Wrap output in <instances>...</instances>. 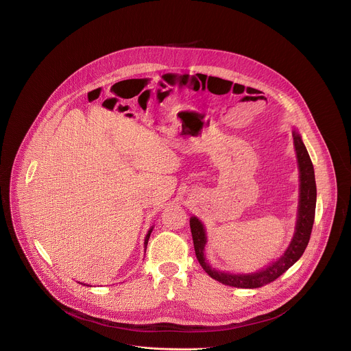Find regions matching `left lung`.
Here are the masks:
<instances>
[{"label": "left lung", "instance_id": "left-lung-1", "mask_svg": "<svg viewBox=\"0 0 351 351\" xmlns=\"http://www.w3.org/2000/svg\"><path fill=\"white\" fill-rule=\"evenodd\" d=\"M294 146L298 158L300 168V206H298V219L297 227L293 237V241L285 254L276 261L271 263L268 267L263 268L254 274L246 275H234L228 272H220L212 268L204 257V249L206 245V232L202 223L197 217L190 219V228L195 249V256L201 267L205 272L215 280L238 289H258L274 280H276L280 275H283L290 267H293L304 254L313 228L315 213H316V179L315 169L309 153L297 131L293 132Z\"/></svg>", "mask_w": 351, "mask_h": 351}]
</instances>
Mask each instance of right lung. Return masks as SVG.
Instances as JSON below:
<instances>
[{"instance_id": "right-lung-1", "label": "right lung", "mask_w": 351, "mask_h": 351, "mask_svg": "<svg viewBox=\"0 0 351 351\" xmlns=\"http://www.w3.org/2000/svg\"><path fill=\"white\" fill-rule=\"evenodd\" d=\"M152 231H153V227L149 230V232H147V235H146V238H145V247L147 246V242H149V238H150V234H152Z\"/></svg>"}]
</instances>
